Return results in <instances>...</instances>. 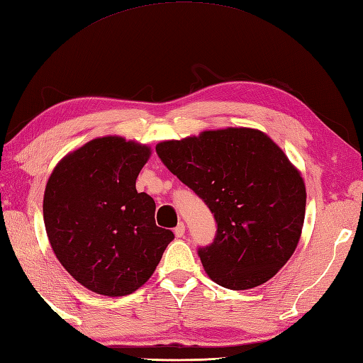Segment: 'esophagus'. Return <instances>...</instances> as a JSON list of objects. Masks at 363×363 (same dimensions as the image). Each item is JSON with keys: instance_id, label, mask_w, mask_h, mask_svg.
Here are the masks:
<instances>
[{"instance_id": "1", "label": "esophagus", "mask_w": 363, "mask_h": 363, "mask_svg": "<svg viewBox=\"0 0 363 363\" xmlns=\"http://www.w3.org/2000/svg\"><path fill=\"white\" fill-rule=\"evenodd\" d=\"M184 230H186V227H184L183 222H180V223L177 225V227L174 228L175 236H177V238H183V236H184Z\"/></svg>"}]
</instances>
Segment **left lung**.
Instances as JSON below:
<instances>
[{"instance_id": "8db88e82", "label": "left lung", "mask_w": 363, "mask_h": 363, "mask_svg": "<svg viewBox=\"0 0 363 363\" xmlns=\"http://www.w3.org/2000/svg\"><path fill=\"white\" fill-rule=\"evenodd\" d=\"M166 167L214 214V242L199 248L214 283L247 291L291 259L306 213L301 172L267 133L250 127L205 130L157 144Z\"/></svg>"}]
</instances>
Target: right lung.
Returning a JSON list of instances; mask_svg holds the SVG:
<instances>
[{"mask_svg": "<svg viewBox=\"0 0 363 363\" xmlns=\"http://www.w3.org/2000/svg\"><path fill=\"white\" fill-rule=\"evenodd\" d=\"M147 144L107 135L63 157L48 179L43 220L59 262L88 291L125 296L155 272L171 230L155 223V202L136 191Z\"/></svg>", "mask_w": 363, "mask_h": 363, "instance_id": "add662e5", "label": "right lung"}]
</instances>
